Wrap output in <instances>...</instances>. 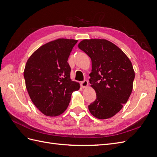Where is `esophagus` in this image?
<instances>
[{
  "label": "esophagus",
  "mask_w": 157,
  "mask_h": 157,
  "mask_svg": "<svg viewBox=\"0 0 157 157\" xmlns=\"http://www.w3.org/2000/svg\"><path fill=\"white\" fill-rule=\"evenodd\" d=\"M88 84V82L87 80H84L83 81H82L81 82H80V85H81V86L82 88H86Z\"/></svg>",
  "instance_id": "34e87169"
}]
</instances>
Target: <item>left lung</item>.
Segmentation results:
<instances>
[{"instance_id":"left-lung-1","label":"left lung","mask_w":157,"mask_h":157,"mask_svg":"<svg viewBox=\"0 0 157 157\" xmlns=\"http://www.w3.org/2000/svg\"><path fill=\"white\" fill-rule=\"evenodd\" d=\"M78 48L92 60L90 82L96 99L88 105L99 119H107L119 112L133 88L135 73L129 58L118 46L105 39L83 40Z\"/></svg>"}]
</instances>
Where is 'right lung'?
<instances>
[{
	"instance_id": "add662e5",
	"label": "right lung",
	"mask_w": 157,
	"mask_h": 157,
	"mask_svg": "<svg viewBox=\"0 0 157 157\" xmlns=\"http://www.w3.org/2000/svg\"><path fill=\"white\" fill-rule=\"evenodd\" d=\"M77 40L59 39L42 46L28 59L24 70L26 88L33 103L46 116L62 114L71 94L79 90L70 78L69 56Z\"/></svg>"
}]
</instances>
